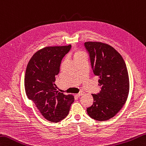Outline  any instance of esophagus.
I'll return each mask as SVG.
<instances>
[{"label":"esophagus","instance_id":"34e87169","mask_svg":"<svg viewBox=\"0 0 146 146\" xmlns=\"http://www.w3.org/2000/svg\"><path fill=\"white\" fill-rule=\"evenodd\" d=\"M84 94V92H83V91H81V92H80L79 93H78L76 94V96H78V97H80V96H82L83 94Z\"/></svg>","mask_w":146,"mask_h":146}]
</instances>
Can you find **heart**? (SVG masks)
Instances as JSON below:
<instances>
[{"label":"heart","mask_w":146,"mask_h":146,"mask_svg":"<svg viewBox=\"0 0 146 146\" xmlns=\"http://www.w3.org/2000/svg\"><path fill=\"white\" fill-rule=\"evenodd\" d=\"M73 56H74V59L76 60V59L81 58L82 57L87 56H86V54L83 52V51L78 50H76L75 52H74Z\"/></svg>","instance_id":"obj_1"}]
</instances>
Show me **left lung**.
<instances>
[{"label":"left lung","mask_w":146,"mask_h":146,"mask_svg":"<svg viewBox=\"0 0 146 146\" xmlns=\"http://www.w3.org/2000/svg\"><path fill=\"white\" fill-rule=\"evenodd\" d=\"M85 47L101 87L99 93L92 94L94 102L87 108V113L96 120H108L121 110L127 100L130 84L127 66L120 54L110 45L87 42Z\"/></svg>","instance_id":"1"}]
</instances>
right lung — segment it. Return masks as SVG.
Here are the masks:
<instances>
[{"label": "right lung", "instance_id": "1", "mask_svg": "<svg viewBox=\"0 0 146 146\" xmlns=\"http://www.w3.org/2000/svg\"><path fill=\"white\" fill-rule=\"evenodd\" d=\"M71 47V45L44 47L33 54L26 69V94L42 115L51 122L66 118L74 102L72 94L65 95L56 91L54 84L62 59Z\"/></svg>", "mask_w": 146, "mask_h": 146}]
</instances>
